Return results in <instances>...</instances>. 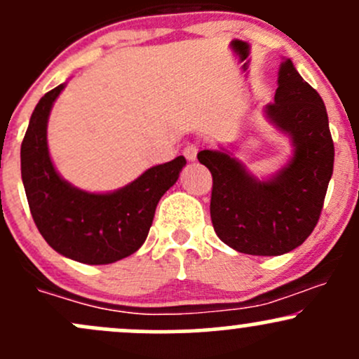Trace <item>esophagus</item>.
Instances as JSON below:
<instances>
[{"label": "esophagus", "mask_w": 359, "mask_h": 359, "mask_svg": "<svg viewBox=\"0 0 359 359\" xmlns=\"http://www.w3.org/2000/svg\"><path fill=\"white\" fill-rule=\"evenodd\" d=\"M184 156L187 158L189 161H194L196 156H198V144H187L186 148H184Z\"/></svg>", "instance_id": "34e87169"}]
</instances>
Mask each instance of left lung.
I'll list each match as a JSON object with an SVG mask.
<instances>
[{"mask_svg":"<svg viewBox=\"0 0 359 359\" xmlns=\"http://www.w3.org/2000/svg\"><path fill=\"white\" fill-rule=\"evenodd\" d=\"M277 84L265 118L290 141L292 153L282 168L259 179L227 148L198 153L213 175L215 232L244 255L278 256L301 246L318 222L334 172V142L320 94L289 58L280 63Z\"/></svg>","mask_w":359,"mask_h":359,"instance_id":"left-lung-1","label":"left lung"}]
</instances>
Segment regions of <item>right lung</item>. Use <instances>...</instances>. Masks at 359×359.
<instances>
[{"label":"right lung","instance_id":"right-lung-1","mask_svg":"<svg viewBox=\"0 0 359 359\" xmlns=\"http://www.w3.org/2000/svg\"><path fill=\"white\" fill-rule=\"evenodd\" d=\"M63 89L65 84L51 89L34 108L20 148L22 182L34 222L56 252L86 265H108L144 244L158 201L177 182L186 158L151 167L116 191L72 186L48 149V120Z\"/></svg>","mask_w":359,"mask_h":359}]
</instances>
